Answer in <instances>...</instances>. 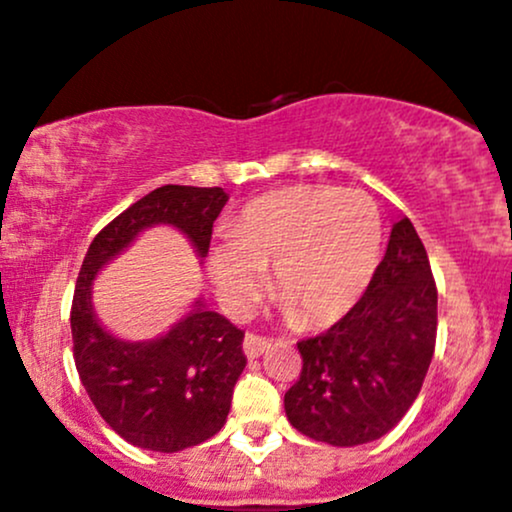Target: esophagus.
<instances>
[{"mask_svg":"<svg viewBox=\"0 0 512 512\" xmlns=\"http://www.w3.org/2000/svg\"><path fill=\"white\" fill-rule=\"evenodd\" d=\"M270 350V340L263 338V335H254V333H246L244 338V354L249 359L261 357L263 352Z\"/></svg>","mask_w":512,"mask_h":512,"instance_id":"obj_1","label":"esophagus"}]
</instances>
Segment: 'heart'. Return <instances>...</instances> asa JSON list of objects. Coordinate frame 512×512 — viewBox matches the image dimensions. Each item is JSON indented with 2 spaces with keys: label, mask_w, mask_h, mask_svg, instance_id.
Returning <instances> with one entry per match:
<instances>
[{
  "label": "heart",
  "mask_w": 512,
  "mask_h": 512,
  "mask_svg": "<svg viewBox=\"0 0 512 512\" xmlns=\"http://www.w3.org/2000/svg\"><path fill=\"white\" fill-rule=\"evenodd\" d=\"M383 249L374 198L340 186H292L258 198L234 220L230 242L210 251V275L232 311L273 294L306 328L340 321L364 297Z\"/></svg>",
  "instance_id": "b5f03b06"
}]
</instances>
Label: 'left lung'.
Returning a JSON list of instances; mask_svg holds the SVG:
<instances>
[{
	"label": "left lung",
	"instance_id": "left-lung-1",
	"mask_svg": "<svg viewBox=\"0 0 512 512\" xmlns=\"http://www.w3.org/2000/svg\"><path fill=\"white\" fill-rule=\"evenodd\" d=\"M436 306L429 256L402 215L357 306L326 333L297 342L302 374L285 393L294 429L338 448L386 436L422 390L436 347Z\"/></svg>",
	"mask_w": 512,
	"mask_h": 512
}]
</instances>
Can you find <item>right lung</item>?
Returning <instances> with one entry per match:
<instances>
[{
  "mask_svg": "<svg viewBox=\"0 0 512 512\" xmlns=\"http://www.w3.org/2000/svg\"><path fill=\"white\" fill-rule=\"evenodd\" d=\"M227 198L220 186H160L102 227L83 258L71 304L76 371L107 426L136 448L177 453L218 434L246 366L244 333L198 299L160 338L122 340L95 316L93 280L153 225L177 227L203 258Z\"/></svg>",
  "mask_w": 512,
  "mask_h": 512,
  "instance_id": "right-lung-1",
  "label": "right lung"
}]
</instances>
